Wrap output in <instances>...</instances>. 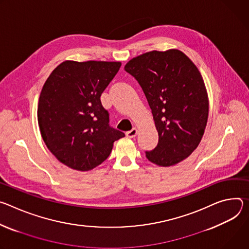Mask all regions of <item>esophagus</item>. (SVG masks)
<instances>
[{"label": "esophagus", "instance_id": "1", "mask_svg": "<svg viewBox=\"0 0 249 249\" xmlns=\"http://www.w3.org/2000/svg\"><path fill=\"white\" fill-rule=\"evenodd\" d=\"M126 136L127 137H130V139H132V137H135L136 134H137V129L135 127H133L132 129H130L129 131H126Z\"/></svg>", "mask_w": 249, "mask_h": 249}]
</instances>
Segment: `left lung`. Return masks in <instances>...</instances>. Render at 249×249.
Here are the masks:
<instances>
[{
  "label": "left lung",
  "instance_id": "obj_1",
  "mask_svg": "<svg viewBox=\"0 0 249 249\" xmlns=\"http://www.w3.org/2000/svg\"><path fill=\"white\" fill-rule=\"evenodd\" d=\"M124 70L142 86L151 108L159 141L146 158L170 167L190 156L200 144L209 117L204 79L179 49L152 50L130 59Z\"/></svg>",
  "mask_w": 249,
  "mask_h": 249
}]
</instances>
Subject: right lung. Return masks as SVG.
<instances>
[{"label": "right lung", "instance_id": "obj_1", "mask_svg": "<svg viewBox=\"0 0 249 249\" xmlns=\"http://www.w3.org/2000/svg\"><path fill=\"white\" fill-rule=\"evenodd\" d=\"M121 65L120 61L65 60L44 83L37 106L40 134L49 151L71 169H94L124 136L108 125L100 99Z\"/></svg>", "mask_w": 249, "mask_h": 249}]
</instances>
